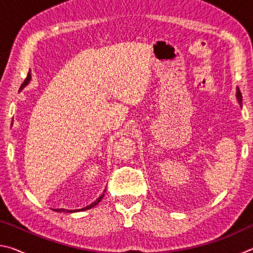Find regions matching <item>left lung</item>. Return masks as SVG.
<instances>
[{
	"mask_svg": "<svg viewBox=\"0 0 253 253\" xmlns=\"http://www.w3.org/2000/svg\"><path fill=\"white\" fill-rule=\"evenodd\" d=\"M235 97H237V100L239 102V105L241 106V104H242V95H241V92H240L238 87H237V92H235Z\"/></svg>",
	"mask_w": 253,
	"mask_h": 253,
	"instance_id": "left-lung-1",
	"label": "left lung"
}]
</instances>
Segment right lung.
I'll list each match as a JSON object with an SVG mask.
<instances>
[{"instance_id": "right-lung-1", "label": "right lung", "mask_w": 253, "mask_h": 253, "mask_svg": "<svg viewBox=\"0 0 253 253\" xmlns=\"http://www.w3.org/2000/svg\"><path fill=\"white\" fill-rule=\"evenodd\" d=\"M30 80H31V75H30V72H29V75H28V77L27 78H25V80L23 81V84H21V87H20V91L22 90V89L24 88V87H27V85L30 84ZM12 125V124H11ZM106 191V190H105ZM105 191H104V193H105ZM104 193H102L99 198H98L95 202H92L90 205H88V207H84V208H83V209H79V210H66V209H53L55 212H66V213H74V212H80V211H85V210H89V209H91V208H93L95 207V205H97L98 203L100 202L101 201V199L104 198Z\"/></svg>"}]
</instances>
